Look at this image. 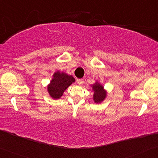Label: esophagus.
<instances>
[{"mask_svg": "<svg viewBox=\"0 0 158 158\" xmlns=\"http://www.w3.org/2000/svg\"><path fill=\"white\" fill-rule=\"evenodd\" d=\"M77 83L79 85H82L84 83V81L82 79H78L77 81Z\"/></svg>", "mask_w": 158, "mask_h": 158, "instance_id": "1", "label": "esophagus"}]
</instances>
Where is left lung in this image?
Segmentation results:
<instances>
[{"label": "left lung", "instance_id": "obj_1", "mask_svg": "<svg viewBox=\"0 0 158 158\" xmlns=\"http://www.w3.org/2000/svg\"><path fill=\"white\" fill-rule=\"evenodd\" d=\"M92 90L93 91V99L94 103L99 104L106 99L107 96V90L104 89L103 85H102L99 81H96L94 84L90 85Z\"/></svg>", "mask_w": 158, "mask_h": 158}]
</instances>
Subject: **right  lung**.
Wrapping results in <instances>:
<instances>
[{
	"label": "right lung",
	"mask_w": 158,
	"mask_h": 158,
	"mask_svg": "<svg viewBox=\"0 0 158 158\" xmlns=\"http://www.w3.org/2000/svg\"><path fill=\"white\" fill-rule=\"evenodd\" d=\"M76 82L71 75L64 71H56L53 74L52 78L47 85V92L49 96L54 99H60L64 92L70 85Z\"/></svg>",
	"instance_id": "obj_1"
}]
</instances>
